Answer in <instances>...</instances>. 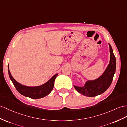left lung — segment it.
Returning <instances> with one entry per match:
<instances>
[{"label":"left lung","mask_w":127,"mask_h":127,"mask_svg":"<svg viewBox=\"0 0 127 127\" xmlns=\"http://www.w3.org/2000/svg\"><path fill=\"white\" fill-rule=\"evenodd\" d=\"M109 64L105 72L98 78L93 80H87L84 86L74 87L78 92L83 95L93 97L105 92L111 85L116 70V58L113 54L112 48L110 44Z\"/></svg>","instance_id":"obj_1"}]
</instances>
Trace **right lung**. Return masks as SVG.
<instances>
[{
	"mask_svg": "<svg viewBox=\"0 0 127 127\" xmlns=\"http://www.w3.org/2000/svg\"><path fill=\"white\" fill-rule=\"evenodd\" d=\"M8 74L10 79L14 84L15 87L18 91L22 95L26 97H30L31 99H40L46 96L49 94L53 90L54 86V82L58 74H55L47 82L43 85L38 86H27L22 85L17 82L11 75L10 71L9 70V65H8Z\"/></svg>",
	"mask_w": 127,
	"mask_h": 127,
	"instance_id": "obj_1",
	"label": "right lung"
}]
</instances>
